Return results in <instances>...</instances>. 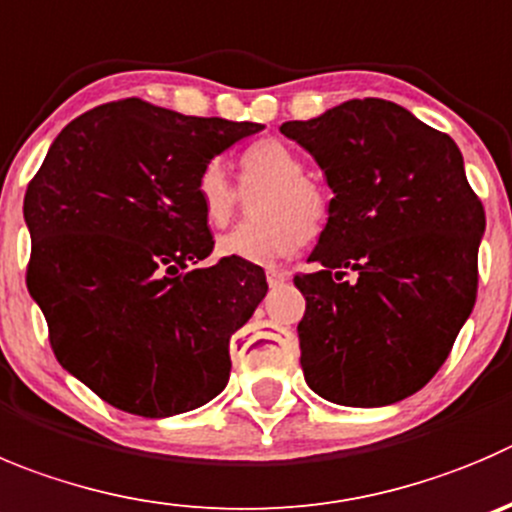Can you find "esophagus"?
Returning <instances> with one entry per match:
<instances>
[{
  "mask_svg": "<svg viewBox=\"0 0 512 512\" xmlns=\"http://www.w3.org/2000/svg\"><path fill=\"white\" fill-rule=\"evenodd\" d=\"M266 281H269V286H281L284 281H289V271L269 269V271H266Z\"/></svg>",
  "mask_w": 512,
  "mask_h": 512,
  "instance_id": "1",
  "label": "esophagus"
}]
</instances>
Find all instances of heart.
Segmentation results:
<instances>
[{
  "label": "heart",
  "instance_id": "b5f03b06",
  "mask_svg": "<svg viewBox=\"0 0 512 512\" xmlns=\"http://www.w3.org/2000/svg\"><path fill=\"white\" fill-rule=\"evenodd\" d=\"M241 186L261 193L251 201V218L218 238L226 259L266 266L291 256L306 236H316L329 218V196L314 180L304 178V160L279 140H259L238 158ZM196 198L203 221L226 228L241 206V193L228 180L218 160L208 163L196 180Z\"/></svg>",
  "mask_w": 512,
  "mask_h": 512
}]
</instances>
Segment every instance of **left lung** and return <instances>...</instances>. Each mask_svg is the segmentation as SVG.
<instances>
[{
	"mask_svg": "<svg viewBox=\"0 0 512 512\" xmlns=\"http://www.w3.org/2000/svg\"><path fill=\"white\" fill-rule=\"evenodd\" d=\"M324 170L329 218L296 289L301 369L319 397L384 407L445 364L478 294L485 211L450 135L394 102L281 125Z\"/></svg>",
	"mask_w": 512,
	"mask_h": 512,
	"instance_id": "obj_1",
	"label": "left lung"
}]
</instances>
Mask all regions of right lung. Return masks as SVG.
Here are the masks:
<instances>
[{
	"mask_svg": "<svg viewBox=\"0 0 512 512\" xmlns=\"http://www.w3.org/2000/svg\"><path fill=\"white\" fill-rule=\"evenodd\" d=\"M264 130L130 97L72 120L24 196L27 289L55 357L130 415L173 417L223 392L228 344L269 291L261 266H203L213 236L196 180Z\"/></svg>",
	"mask_w": 512,
	"mask_h": 512,
	"instance_id": "obj_1",
	"label": "right lung"
}]
</instances>
